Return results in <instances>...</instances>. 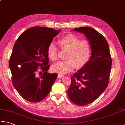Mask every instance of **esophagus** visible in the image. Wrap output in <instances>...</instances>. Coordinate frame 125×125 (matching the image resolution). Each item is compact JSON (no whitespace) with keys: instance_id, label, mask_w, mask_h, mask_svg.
<instances>
[{"instance_id":"obj_1","label":"esophagus","mask_w":125,"mask_h":125,"mask_svg":"<svg viewBox=\"0 0 125 125\" xmlns=\"http://www.w3.org/2000/svg\"><path fill=\"white\" fill-rule=\"evenodd\" d=\"M64 76L62 75V74H58V78H61V77H64Z\"/></svg>"}]
</instances>
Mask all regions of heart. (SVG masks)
Wrapping results in <instances>:
<instances>
[{"mask_svg":"<svg viewBox=\"0 0 125 125\" xmlns=\"http://www.w3.org/2000/svg\"><path fill=\"white\" fill-rule=\"evenodd\" d=\"M59 47L62 50L67 51L65 55V60L60 61L52 67L53 71L61 73L72 71L75 68H83L89 61L91 52V44L85 40H81L73 34L61 37L58 40ZM59 48L52 42L47 48L48 57L55 62L58 60Z\"/></svg>","mask_w":125,"mask_h":125,"instance_id":"heart-1","label":"heart"}]
</instances>
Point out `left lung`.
Wrapping results in <instances>:
<instances>
[{
	"label": "left lung",
	"instance_id": "1",
	"mask_svg": "<svg viewBox=\"0 0 125 125\" xmlns=\"http://www.w3.org/2000/svg\"><path fill=\"white\" fill-rule=\"evenodd\" d=\"M73 31L85 35L92 49L91 58L83 68L71 77L68 90L71 102L84 106L94 102L106 89L112 58L108 44L102 34L88 27L77 28Z\"/></svg>",
	"mask_w": 125,
	"mask_h": 125
}]
</instances>
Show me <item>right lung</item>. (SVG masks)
<instances>
[{
    "label": "right lung",
    "instance_id": "1",
    "mask_svg": "<svg viewBox=\"0 0 125 125\" xmlns=\"http://www.w3.org/2000/svg\"><path fill=\"white\" fill-rule=\"evenodd\" d=\"M60 31L31 27L21 34L14 44L9 63L12 82L21 96L29 102L44 99L57 78L56 73H47L50 68L47 48Z\"/></svg>",
    "mask_w": 125,
    "mask_h": 125
}]
</instances>
